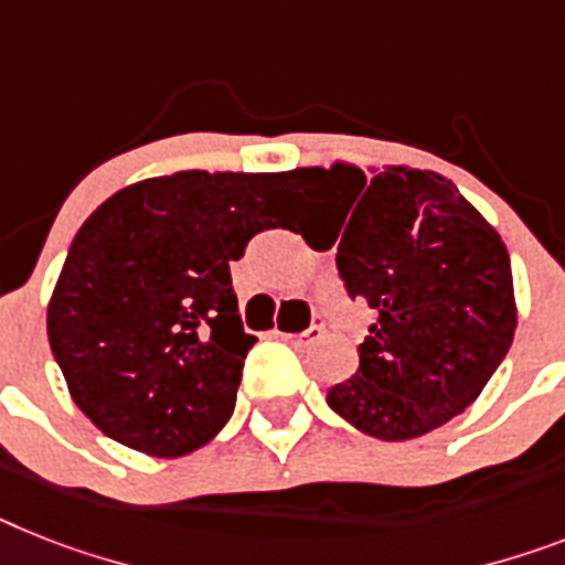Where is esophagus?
Segmentation results:
<instances>
[{
	"mask_svg": "<svg viewBox=\"0 0 565 565\" xmlns=\"http://www.w3.org/2000/svg\"><path fill=\"white\" fill-rule=\"evenodd\" d=\"M323 334V326L320 323H311L306 332H297V334H288V332H277V338H282L286 343H291V347H309V343H315L317 338Z\"/></svg>",
	"mask_w": 565,
	"mask_h": 565,
	"instance_id": "esophagus-1",
	"label": "esophagus"
}]
</instances>
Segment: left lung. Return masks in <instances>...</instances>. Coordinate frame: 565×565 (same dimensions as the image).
Returning <instances> with one entry per match:
<instances>
[{
  "label": "left lung",
  "mask_w": 565,
  "mask_h": 565,
  "mask_svg": "<svg viewBox=\"0 0 565 565\" xmlns=\"http://www.w3.org/2000/svg\"><path fill=\"white\" fill-rule=\"evenodd\" d=\"M311 199L347 202L338 271L349 297L375 311L361 366L326 395L366 436L407 441L470 407L511 349L514 277L505 242L430 170H294ZM350 218L347 220L345 216Z\"/></svg>",
  "instance_id": "8db88e82"
}]
</instances>
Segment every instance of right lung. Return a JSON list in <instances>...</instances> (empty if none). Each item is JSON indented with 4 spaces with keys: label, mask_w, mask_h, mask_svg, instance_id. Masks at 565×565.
<instances>
[{
    "label": "right lung",
    "mask_w": 565,
    "mask_h": 565,
    "mask_svg": "<svg viewBox=\"0 0 565 565\" xmlns=\"http://www.w3.org/2000/svg\"><path fill=\"white\" fill-rule=\"evenodd\" d=\"M302 202L294 172L184 170L118 190L83 222L51 294L49 343L97 430L175 459L225 427L256 343L231 263Z\"/></svg>",
    "instance_id": "1"
}]
</instances>
